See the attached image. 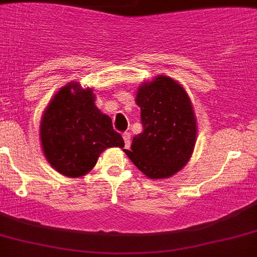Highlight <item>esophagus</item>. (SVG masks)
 <instances>
[{
	"mask_svg": "<svg viewBox=\"0 0 257 257\" xmlns=\"http://www.w3.org/2000/svg\"><path fill=\"white\" fill-rule=\"evenodd\" d=\"M123 141H124V146H126V148L130 147V144H131V137H130V133H124L123 135Z\"/></svg>",
	"mask_w": 257,
	"mask_h": 257,
	"instance_id": "34e87169",
	"label": "esophagus"
}]
</instances>
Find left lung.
Instances as JSON below:
<instances>
[{
	"label": "left lung",
	"instance_id": "8db88e82",
	"mask_svg": "<svg viewBox=\"0 0 257 257\" xmlns=\"http://www.w3.org/2000/svg\"><path fill=\"white\" fill-rule=\"evenodd\" d=\"M135 102L143 133L124 154L150 179L171 177L189 162L196 146L197 120L188 93L173 78L159 75L139 86Z\"/></svg>",
	"mask_w": 257,
	"mask_h": 257
}]
</instances>
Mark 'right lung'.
<instances>
[{
	"label": "right lung",
	"mask_w": 257,
	"mask_h": 257,
	"mask_svg": "<svg viewBox=\"0 0 257 257\" xmlns=\"http://www.w3.org/2000/svg\"><path fill=\"white\" fill-rule=\"evenodd\" d=\"M90 88L69 82L54 95L40 120L44 156L59 173L81 177L93 168L99 155L110 147H124L111 118L94 105Z\"/></svg>",
	"instance_id": "1"
}]
</instances>
